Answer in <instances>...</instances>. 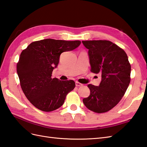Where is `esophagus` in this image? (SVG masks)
Wrapping results in <instances>:
<instances>
[{
	"label": "esophagus",
	"mask_w": 147,
	"mask_h": 147,
	"mask_svg": "<svg viewBox=\"0 0 147 147\" xmlns=\"http://www.w3.org/2000/svg\"><path fill=\"white\" fill-rule=\"evenodd\" d=\"M75 84H76V86H83V84H82L80 83H79V82H78V81L75 82Z\"/></svg>",
	"instance_id": "1"
}]
</instances>
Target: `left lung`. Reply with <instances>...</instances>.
Instances as JSON below:
<instances>
[{
	"mask_svg": "<svg viewBox=\"0 0 147 147\" xmlns=\"http://www.w3.org/2000/svg\"><path fill=\"white\" fill-rule=\"evenodd\" d=\"M88 49L91 71L101 74L99 86L88 84L90 94L83 100L90 110L107 112L123 96L130 82L131 65L125 51L109 40L82 41Z\"/></svg>",
	"mask_w": 147,
	"mask_h": 147,
	"instance_id": "1",
	"label": "left lung"
}]
</instances>
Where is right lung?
<instances>
[{"instance_id": "right-lung-1", "label": "right lung", "mask_w": 147, "mask_h": 147, "mask_svg": "<svg viewBox=\"0 0 147 147\" xmlns=\"http://www.w3.org/2000/svg\"><path fill=\"white\" fill-rule=\"evenodd\" d=\"M80 44V40L42 39L30 43L20 54L17 64L20 86L28 100L39 110H57L75 88L73 80L61 81L51 76L61 54L73 51Z\"/></svg>"}]
</instances>
